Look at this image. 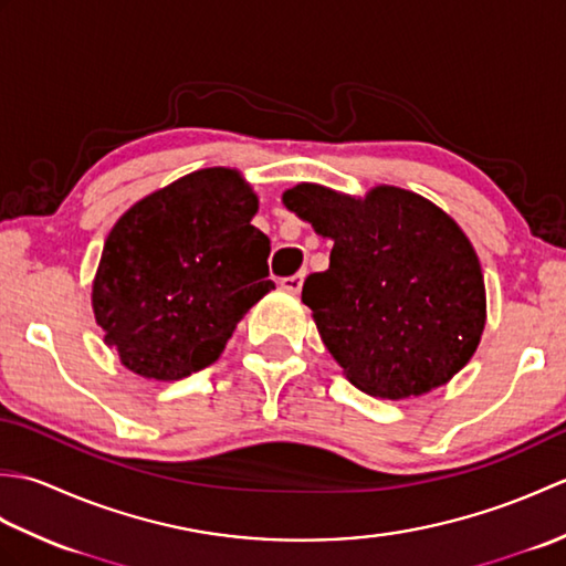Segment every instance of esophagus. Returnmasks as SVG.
I'll return each mask as SVG.
<instances>
[{"label":"esophagus","instance_id":"obj_1","mask_svg":"<svg viewBox=\"0 0 566 566\" xmlns=\"http://www.w3.org/2000/svg\"><path fill=\"white\" fill-rule=\"evenodd\" d=\"M304 276H306V272H296V274H292V276H284V280H282V290L292 292V294H298V292H302Z\"/></svg>","mask_w":566,"mask_h":566}]
</instances>
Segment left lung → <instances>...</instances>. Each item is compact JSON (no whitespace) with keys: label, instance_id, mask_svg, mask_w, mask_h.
Here are the masks:
<instances>
[{"label":"left lung","instance_id":"8db88e82","mask_svg":"<svg viewBox=\"0 0 566 566\" xmlns=\"http://www.w3.org/2000/svg\"><path fill=\"white\" fill-rule=\"evenodd\" d=\"M282 201L333 240L328 270L306 276L302 302L359 391L423 396L472 359L486 323L484 274L448 213L389 185L357 199L302 182Z\"/></svg>","mask_w":566,"mask_h":566}]
</instances>
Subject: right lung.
Listing matches in <instances>:
<instances>
[{
    "instance_id": "right-lung-1",
    "label": "right lung",
    "mask_w": 566,
    "mask_h": 566,
    "mask_svg": "<svg viewBox=\"0 0 566 566\" xmlns=\"http://www.w3.org/2000/svg\"><path fill=\"white\" fill-rule=\"evenodd\" d=\"M258 195L207 167L134 203L106 238L92 308L122 365L177 381L221 357L238 321L274 290Z\"/></svg>"
}]
</instances>
